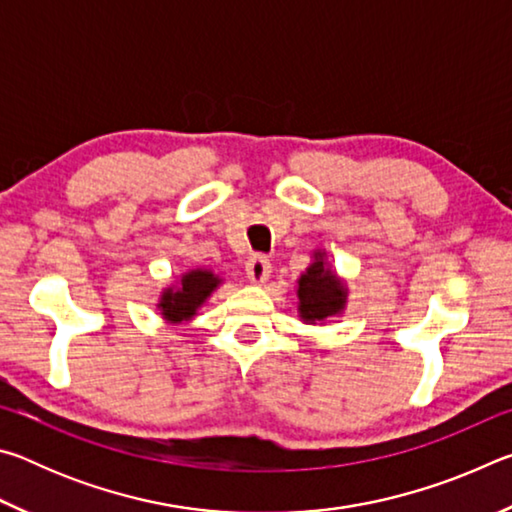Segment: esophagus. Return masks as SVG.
<instances>
[{"mask_svg": "<svg viewBox=\"0 0 512 512\" xmlns=\"http://www.w3.org/2000/svg\"><path fill=\"white\" fill-rule=\"evenodd\" d=\"M246 275H248V280L255 282V284L266 282L268 275H271V262H268V259L262 257V255L248 259Z\"/></svg>", "mask_w": 512, "mask_h": 512, "instance_id": "obj_1", "label": "esophagus"}]
</instances>
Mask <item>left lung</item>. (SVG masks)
Instances as JSON below:
<instances>
[{"label": "left lung", "mask_w": 512, "mask_h": 512, "mask_svg": "<svg viewBox=\"0 0 512 512\" xmlns=\"http://www.w3.org/2000/svg\"><path fill=\"white\" fill-rule=\"evenodd\" d=\"M298 314L305 323H325L327 318L339 316L348 302V289L339 275L329 271L325 253H314L311 264L298 280Z\"/></svg>", "instance_id": "1"}]
</instances>
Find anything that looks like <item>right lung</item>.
Returning a JSON list of instances; mask_svg holds the SVG:
<instances>
[{
  "label": "right lung",
  "mask_w": 512,
  "mask_h": 512,
  "mask_svg": "<svg viewBox=\"0 0 512 512\" xmlns=\"http://www.w3.org/2000/svg\"><path fill=\"white\" fill-rule=\"evenodd\" d=\"M221 284V277L214 275L207 268H194V271L180 277V287H169L162 291L158 309L162 318L169 323H183L196 316L198 307L205 305V300L212 296V291Z\"/></svg>",
  "instance_id": "right-lung-1"
}]
</instances>
